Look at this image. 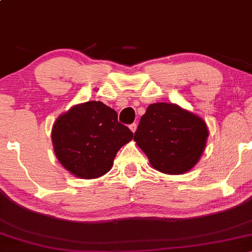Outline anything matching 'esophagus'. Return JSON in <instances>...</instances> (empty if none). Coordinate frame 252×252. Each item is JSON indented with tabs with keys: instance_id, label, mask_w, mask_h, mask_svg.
<instances>
[{
	"instance_id": "esophagus-1",
	"label": "esophagus",
	"mask_w": 252,
	"mask_h": 252,
	"mask_svg": "<svg viewBox=\"0 0 252 252\" xmlns=\"http://www.w3.org/2000/svg\"><path fill=\"white\" fill-rule=\"evenodd\" d=\"M136 128H137V126L135 123L130 124V126H129V129H130V130L133 131V133H135V131H136Z\"/></svg>"
}]
</instances>
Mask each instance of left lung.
Segmentation results:
<instances>
[{"label":"left lung","instance_id":"8db88e82","mask_svg":"<svg viewBox=\"0 0 252 252\" xmlns=\"http://www.w3.org/2000/svg\"><path fill=\"white\" fill-rule=\"evenodd\" d=\"M208 136V126L202 117L176 104L156 102L140 119L134 141L153 169L181 175L199 161Z\"/></svg>","mask_w":252,"mask_h":252}]
</instances>
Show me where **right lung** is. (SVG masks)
<instances>
[{
	"mask_svg": "<svg viewBox=\"0 0 252 252\" xmlns=\"http://www.w3.org/2000/svg\"><path fill=\"white\" fill-rule=\"evenodd\" d=\"M134 134L118 122L117 112L101 101L77 104L53 124L54 153L79 179H97L111 170L119 148Z\"/></svg>",
	"mask_w": 252,
	"mask_h": 252,
	"instance_id": "1",
	"label": "right lung"
}]
</instances>
